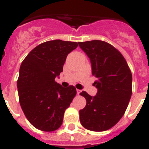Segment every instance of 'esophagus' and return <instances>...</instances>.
<instances>
[{"label": "esophagus", "mask_w": 149, "mask_h": 149, "mask_svg": "<svg viewBox=\"0 0 149 149\" xmlns=\"http://www.w3.org/2000/svg\"><path fill=\"white\" fill-rule=\"evenodd\" d=\"M81 92H82V91L79 90V89H76V93H77V94H79Z\"/></svg>", "instance_id": "obj_1"}]
</instances>
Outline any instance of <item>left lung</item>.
<instances>
[{"label": "left lung", "mask_w": 149, "mask_h": 149, "mask_svg": "<svg viewBox=\"0 0 149 149\" xmlns=\"http://www.w3.org/2000/svg\"><path fill=\"white\" fill-rule=\"evenodd\" d=\"M91 60L94 82L98 91L90 96L82 91L86 106L79 110L80 122L87 130L105 131L124 116L132 94V73L121 53L105 41L79 42Z\"/></svg>", "instance_id": "8db88e82"}]
</instances>
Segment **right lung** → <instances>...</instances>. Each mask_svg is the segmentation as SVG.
Masks as SVG:
<instances>
[{
  "instance_id": "obj_1",
  "label": "right lung",
  "mask_w": 149,
  "mask_h": 149,
  "mask_svg": "<svg viewBox=\"0 0 149 149\" xmlns=\"http://www.w3.org/2000/svg\"><path fill=\"white\" fill-rule=\"evenodd\" d=\"M77 46L76 42L47 41L36 46L22 62L17 80L19 103L27 119L38 130L58 129L76 96L73 85L63 88L55 79L63 71L67 55Z\"/></svg>"
}]
</instances>
